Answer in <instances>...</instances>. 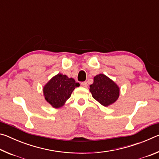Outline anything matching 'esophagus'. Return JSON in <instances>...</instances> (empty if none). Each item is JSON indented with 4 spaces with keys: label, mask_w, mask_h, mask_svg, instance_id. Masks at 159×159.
Wrapping results in <instances>:
<instances>
[{
    "label": "esophagus",
    "mask_w": 159,
    "mask_h": 159,
    "mask_svg": "<svg viewBox=\"0 0 159 159\" xmlns=\"http://www.w3.org/2000/svg\"><path fill=\"white\" fill-rule=\"evenodd\" d=\"M81 85L83 86V87H87L88 86V83L86 82V81H84V82H82L81 83Z\"/></svg>",
    "instance_id": "34e87169"
}]
</instances>
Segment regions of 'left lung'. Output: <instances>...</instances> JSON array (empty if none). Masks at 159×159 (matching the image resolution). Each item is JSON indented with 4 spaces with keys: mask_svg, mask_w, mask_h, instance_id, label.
<instances>
[{
    "mask_svg": "<svg viewBox=\"0 0 159 159\" xmlns=\"http://www.w3.org/2000/svg\"><path fill=\"white\" fill-rule=\"evenodd\" d=\"M90 85L93 98L104 107H109L117 101L120 95V88L114 80L103 74L94 77Z\"/></svg>",
    "mask_w": 159,
    "mask_h": 159,
    "instance_id": "1",
    "label": "left lung"
}]
</instances>
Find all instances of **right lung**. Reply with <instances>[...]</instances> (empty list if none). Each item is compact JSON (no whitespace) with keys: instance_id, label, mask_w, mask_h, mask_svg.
<instances>
[{"instance_id":"right-lung-1","label":"right lung","mask_w":159,"mask_h":159,"mask_svg":"<svg viewBox=\"0 0 159 159\" xmlns=\"http://www.w3.org/2000/svg\"><path fill=\"white\" fill-rule=\"evenodd\" d=\"M79 85V83H76L72 78L58 74L43 86V96L46 102L53 108H60L65 104L75 88Z\"/></svg>"}]
</instances>
